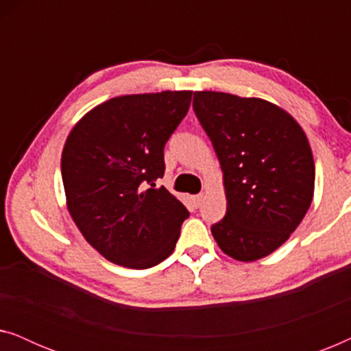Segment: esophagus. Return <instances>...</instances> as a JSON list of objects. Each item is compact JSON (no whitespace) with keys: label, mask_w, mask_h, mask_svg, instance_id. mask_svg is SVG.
Returning a JSON list of instances; mask_svg holds the SVG:
<instances>
[{"label":"esophagus","mask_w":351,"mask_h":351,"mask_svg":"<svg viewBox=\"0 0 351 351\" xmlns=\"http://www.w3.org/2000/svg\"><path fill=\"white\" fill-rule=\"evenodd\" d=\"M203 199H204V195H203V193L195 195V196H193V204L196 206V208H199V204L203 203Z\"/></svg>","instance_id":"1"}]
</instances>
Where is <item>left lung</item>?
<instances>
[{
	"label": "left lung",
	"mask_w": 351,
	"mask_h": 351,
	"mask_svg": "<svg viewBox=\"0 0 351 351\" xmlns=\"http://www.w3.org/2000/svg\"><path fill=\"white\" fill-rule=\"evenodd\" d=\"M193 110L223 172L227 214L210 227L213 237L234 261L267 257L313 199L308 138L289 113L263 99L198 90Z\"/></svg>",
	"instance_id": "8db88e82"
}]
</instances>
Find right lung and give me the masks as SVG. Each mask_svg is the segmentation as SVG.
I'll return each instance as SVG.
<instances>
[{"mask_svg": "<svg viewBox=\"0 0 351 351\" xmlns=\"http://www.w3.org/2000/svg\"><path fill=\"white\" fill-rule=\"evenodd\" d=\"M191 90L113 97L66 137V208L95 251L117 263L155 267L172 254L189 210L165 186V145L190 108Z\"/></svg>", "mask_w": 351, "mask_h": 351, "instance_id": "1", "label": "right lung"}]
</instances>
